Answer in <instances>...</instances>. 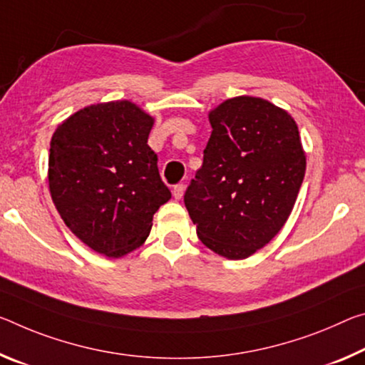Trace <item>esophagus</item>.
Masks as SVG:
<instances>
[{"label":"esophagus","mask_w":365,"mask_h":365,"mask_svg":"<svg viewBox=\"0 0 365 365\" xmlns=\"http://www.w3.org/2000/svg\"><path fill=\"white\" fill-rule=\"evenodd\" d=\"M172 193H173V196H175V200H180L182 196H183V193H185V185H183V183L173 185Z\"/></svg>","instance_id":"1"}]
</instances>
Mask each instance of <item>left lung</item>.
Masks as SVG:
<instances>
[{"label":"left lung","mask_w":365,"mask_h":365,"mask_svg":"<svg viewBox=\"0 0 365 365\" xmlns=\"http://www.w3.org/2000/svg\"><path fill=\"white\" fill-rule=\"evenodd\" d=\"M203 165L183 201L200 240L230 259L263 248L279 232L305 175L294 118L258 97H234L210 113Z\"/></svg>","instance_id":"obj_1"}]
</instances>
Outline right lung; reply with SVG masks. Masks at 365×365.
<instances>
[{
	"label": "right lung",
	"mask_w": 365,
	"mask_h": 365,
	"mask_svg": "<svg viewBox=\"0 0 365 365\" xmlns=\"http://www.w3.org/2000/svg\"><path fill=\"white\" fill-rule=\"evenodd\" d=\"M154 120L128 101L71 115L51 136L48 185L71 232L106 257H123L148 239L153 216L170 200L158 154L148 146Z\"/></svg>",
	"instance_id": "add662e5"
}]
</instances>
